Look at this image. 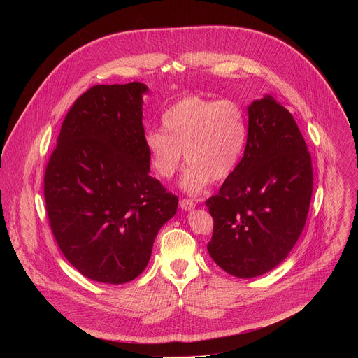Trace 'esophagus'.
Instances as JSON below:
<instances>
[{
  "label": "esophagus",
  "mask_w": 358,
  "mask_h": 358,
  "mask_svg": "<svg viewBox=\"0 0 358 358\" xmlns=\"http://www.w3.org/2000/svg\"><path fill=\"white\" fill-rule=\"evenodd\" d=\"M180 207L184 210V211H191L195 208V202L189 198H181L180 201Z\"/></svg>",
  "instance_id": "34e87169"
}]
</instances>
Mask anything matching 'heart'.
I'll use <instances>...</instances> for the list:
<instances>
[{
    "label": "heart",
    "mask_w": 358,
    "mask_h": 358,
    "mask_svg": "<svg viewBox=\"0 0 358 358\" xmlns=\"http://www.w3.org/2000/svg\"><path fill=\"white\" fill-rule=\"evenodd\" d=\"M163 130H148L144 147L155 173L171 180L188 164L181 185L188 194H199L211 178L222 181L236 169L248 140V119L242 106L231 99L185 96L162 117Z\"/></svg>",
    "instance_id": "1"
}]
</instances>
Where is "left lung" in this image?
I'll return each mask as SVG.
<instances>
[{"label":"left lung","instance_id":"8db88e82","mask_svg":"<svg viewBox=\"0 0 358 358\" xmlns=\"http://www.w3.org/2000/svg\"><path fill=\"white\" fill-rule=\"evenodd\" d=\"M248 115L243 157L206 201L214 220L210 257L242 279L264 275L287 257L313 194L310 152L289 110L265 96Z\"/></svg>","mask_w":358,"mask_h":358}]
</instances>
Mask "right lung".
<instances>
[{
  "instance_id": "1",
  "label": "right lung",
  "mask_w": 358,
  "mask_h": 358,
  "mask_svg": "<svg viewBox=\"0 0 358 358\" xmlns=\"http://www.w3.org/2000/svg\"><path fill=\"white\" fill-rule=\"evenodd\" d=\"M140 82L94 85L62 123L43 176L50 231L83 276L110 285L145 269L178 196L152 178L144 147Z\"/></svg>"
}]
</instances>
